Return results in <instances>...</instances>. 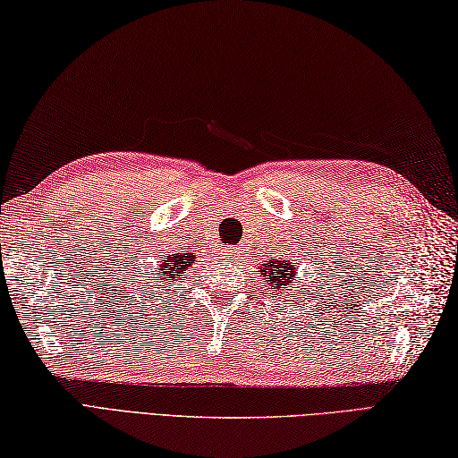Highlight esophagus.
<instances>
[{"instance_id": "esophagus-1", "label": "esophagus", "mask_w": 458, "mask_h": 458, "mask_svg": "<svg viewBox=\"0 0 458 458\" xmlns=\"http://www.w3.org/2000/svg\"><path fill=\"white\" fill-rule=\"evenodd\" d=\"M224 258H226L228 261H238L240 254H238L236 248H226V250H224Z\"/></svg>"}]
</instances>
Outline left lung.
Here are the masks:
<instances>
[{"label":"left lung","instance_id":"1","mask_svg":"<svg viewBox=\"0 0 458 458\" xmlns=\"http://www.w3.org/2000/svg\"><path fill=\"white\" fill-rule=\"evenodd\" d=\"M266 274V281L271 285V291H279L281 295L285 293L289 285L297 284L295 281V274L297 269L295 266L291 264V261H269V264H266V267L261 269Z\"/></svg>","mask_w":458,"mask_h":458}]
</instances>
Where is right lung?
I'll use <instances>...</instances> for the list:
<instances>
[{
  "mask_svg": "<svg viewBox=\"0 0 458 458\" xmlns=\"http://www.w3.org/2000/svg\"><path fill=\"white\" fill-rule=\"evenodd\" d=\"M191 264H192V256H189V254H182V256L169 254V256H165L163 261H161V266H159L161 269H159L157 277H161L163 281H169V279L174 281L179 277V274H182V271L187 269Z\"/></svg>",
  "mask_w": 458,
  "mask_h": 458,
  "instance_id": "1",
  "label": "right lung"
}]
</instances>
